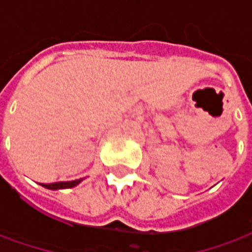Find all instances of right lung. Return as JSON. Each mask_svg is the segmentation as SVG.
Segmentation results:
<instances>
[{
  "instance_id": "add662e5",
  "label": "right lung",
  "mask_w": 252,
  "mask_h": 252,
  "mask_svg": "<svg viewBox=\"0 0 252 252\" xmlns=\"http://www.w3.org/2000/svg\"><path fill=\"white\" fill-rule=\"evenodd\" d=\"M82 180L70 181V182H55V184H41V186H44L47 189L58 190V189H68V188H74L77 186Z\"/></svg>"
}]
</instances>
